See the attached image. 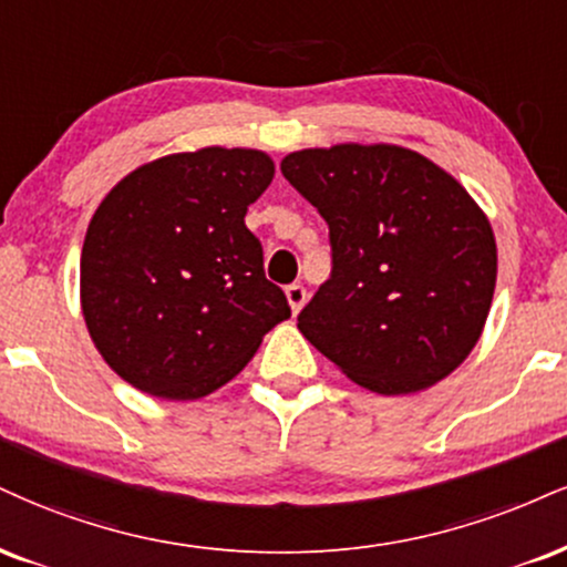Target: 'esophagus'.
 <instances>
[{
	"mask_svg": "<svg viewBox=\"0 0 567 567\" xmlns=\"http://www.w3.org/2000/svg\"><path fill=\"white\" fill-rule=\"evenodd\" d=\"M285 296H288V303H290L292 313H298V311L303 309V303H306V298H309V292H306L303 285H290V288L285 290Z\"/></svg>",
	"mask_w": 567,
	"mask_h": 567,
	"instance_id": "34e87169",
	"label": "esophagus"
}]
</instances>
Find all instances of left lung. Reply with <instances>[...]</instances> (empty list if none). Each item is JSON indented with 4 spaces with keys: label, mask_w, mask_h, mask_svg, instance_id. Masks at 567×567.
<instances>
[{
    "label": "left lung",
    "mask_w": 567,
    "mask_h": 567,
    "mask_svg": "<svg viewBox=\"0 0 567 567\" xmlns=\"http://www.w3.org/2000/svg\"><path fill=\"white\" fill-rule=\"evenodd\" d=\"M330 227L332 275L298 330L346 378L417 393L478 343L496 288V240L467 189L399 145H332L282 158Z\"/></svg>",
    "instance_id": "obj_1"
}]
</instances>
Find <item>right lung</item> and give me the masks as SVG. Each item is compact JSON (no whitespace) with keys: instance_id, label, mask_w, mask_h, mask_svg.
<instances>
[{"instance_id":"right-lung-1","label":"right lung","mask_w":567,"mask_h":567,"mask_svg":"<svg viewBox=\"0 0 567 567\" xmlns=\"http://www.w3.org/2000/svg\"><path fill=\"white\" fill-rule=\"evenodd\" d=\"M271 179L261 150L203 147L134 168L94 210L81 311L94 349L136 391L203 399L290 317L245 227Z\"/></svg>"}]
</instances>
